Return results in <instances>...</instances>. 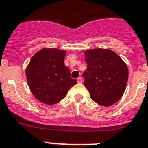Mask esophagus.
Segmentation results:
<instances>
[{
	"mask_svg": "<svg viewBox=\"0 0 148 148\" xmlns=\"http://www.w3.org/2000/svg\"><path fill=\"white\" fill-rule=\"evenodd\" d=\"M77 82H78L79 83H81L82 82H83V79H82V78H81V77H79V78L77 79Z\"/></svg>",
	"mask_w": 148,
	"mask_h": 148,
	"instance_id": "obj_1",
	"label": "esophagus"
}]
</instances>
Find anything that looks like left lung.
Masks as SVG:
<instances>
[{"label":"left lung","mask_w":148,"mask_h":148,"mask_svg":"<svg viewBox=\"0 0 148 148\" xmlns=\"http://www.w3.org/2000/svg\"><path fill=\"white\" fill-rule=\"evenodd\" d=\"M86 70L83 73L84 86L94 101L110 106L120 99L128 80V69L116 53L97 48L85 51Z\"/></svg>","instance_id":"1"}]
</instances>
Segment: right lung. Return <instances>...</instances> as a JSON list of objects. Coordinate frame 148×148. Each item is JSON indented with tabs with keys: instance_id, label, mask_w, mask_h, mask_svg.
I'll list each match as a JSON object with an SVG mask.
<instances>
[{
	"instance_id": "obj_1",
	"label": "right lung",
	"mask_w": 148,
	"mask_h": 148,
	"mask_svg": "<svg viewBox=\"0 0 148 148\" xmlns=\"http://www.w3.org/2000/svg\"><path fill=\"white\" fill-rule=\"evenodd\" d=\"M66 52L57 48H44L34 54L26 68V78L31 92L46 104L62 101L77 81L71 78L64 59Z\"/></svg>"
}]
</instances>
